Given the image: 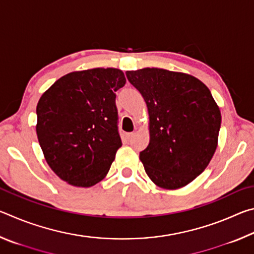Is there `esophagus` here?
Wrapping results in <instances>:
<instances>
[{
    "label": "esophagus",
    "instance_id": "1",
    "mask_svg": "<svg viewBox=\"0 0 254 254\" xmlns=\"http://www.w3.org/2000/svg\"><path fill=\"white\" fill-rule=\"evenodd\" d=\"M134 134H135L134 132L126 133V139H127V141H128V142H130V141L133 139V136H134Z\"/></svg>",
    "mask_w": 254,
    "mask_h": 254
}]
</instances>
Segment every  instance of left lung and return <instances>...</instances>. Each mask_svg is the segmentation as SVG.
Listing matches in <instances>:
<instances>
[{"label": "left lung", "mask_w": 254, "mask_h": 254, "mask_svg": "<svg viewBox=\"0 0 254 254\" xmlns=\"http://www.w3.org/2000/svg\"><path fill=\"white\" fill-rule=\"evenodd\" d=\"M147 103L150 142L144 170L162 188L186 186L208 166L217 147L221 112L199 79L160 68L127 71Z\"/></svg>", "instance_id": "left-lung-1"}]
</instances>
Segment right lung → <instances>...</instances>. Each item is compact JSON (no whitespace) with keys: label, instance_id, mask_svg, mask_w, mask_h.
Listing matches in <instances>:
<instances>
[{"label":"right lung","instance_id":"right-lung-1","mask_svg":"<svg viewBox=\"0 0 254 254\" xmlns=\"http://www.w3.org/2000/svg\"><path fill=\"white\" fill-rule=\"evenodd\" d=\"M117 68L74 71L59 78L37 105V135L60 179L91 187L105 177L122 145L115 92L126 85Z\"/></svg>","mask_w":254,"mask_h":254}]
</instances>
